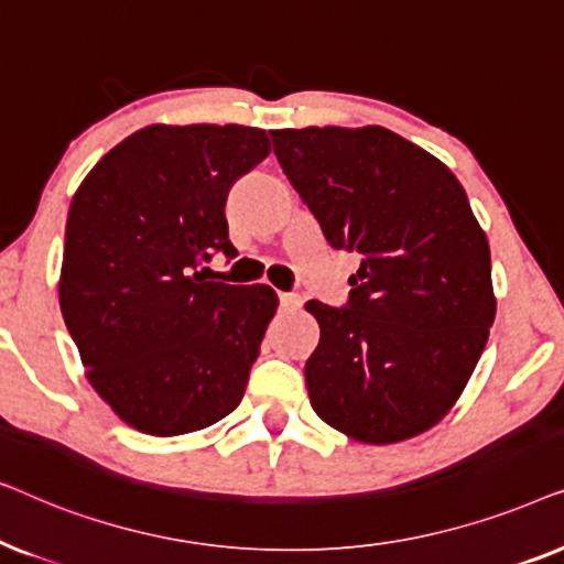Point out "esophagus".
I'll return each mask as SVG.
<instances>
[{
  "label": "esophagus",
  "mask_w": 564,
  "mask_h": 564,
  "mask_svg": "<svg viewBox=\"0 0 564 564\" xmlns=\"http://www.w3.org/2000/svg\"><path fill=\"white\" fill-rule=\"evenodd\" d=\"M300 303H303L300 295H292V292H280V307L284 313H295Z\"/></svg>",
  "instance_id": "1"
}]
</instances>
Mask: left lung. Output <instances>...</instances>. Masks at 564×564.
<instances>
[{
  "instance_id": "1",
  "label": "left lung",
  "mask_w": 564,
  "mask_h": 564,
  "mask_svg": "<svg viewBox=\"0 0 564 564\" xmlns=\"http://www.w3.org/2000/svg\"><path fill=\"white\" fill-rule=\"evenodd\" d=\"M274 153L326 241L361 257L344 307L307 300L313 411L365 444L436 426L496 321L490 246L449 166L388 128L272 130Z\"/></svg>"
}]
</instances>
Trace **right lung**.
I'll return each instance as SVG.
<instances>
[{
    "label": "right lung",
    "mask_w": 564,
    "mask_h": 564,
    "mask_svg": "<svg viewBox=\"0 0 564 564\" xmlns=\"http://www.w3.org/2000/svg\"><path fill=\"white\" fill-rule=\"evenodd\" d=\"M272 151L261 128L149 126L97 161L68 207L58 303L87 380L128 426L180 436L241 403L276 313L267 284L195 269L228 241L226 199Z\"/></svg>",
    "instance_id": "add662e5"
}]
</instances>
